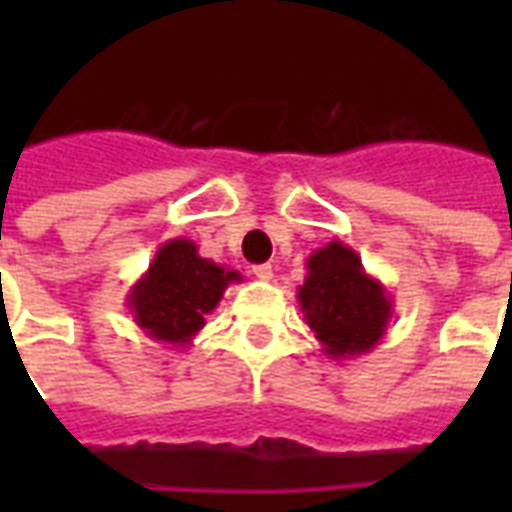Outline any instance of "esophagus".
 I'll return each instance as SVG.
<instances>
[{
	"instance_id": "esophagus-1",
	"label": "esophagus",
	"mask_w": 512,
	"mask_h": 512,
	"mask_svg": "<svg viewBox=\"0 0 512 512\" xmlns=\"http://www.w3.org/2000/svg\"><path fill=\"white\" fill-rule=\"evenodd\" d=\"M257 276V279L260 281H271L273 279V268L268 263H263V265H255V271H252Z\"/></svg>"
}]
</instances>
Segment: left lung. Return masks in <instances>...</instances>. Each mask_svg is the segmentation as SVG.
I'll use <instances>...</instances> for the list:
<instances>
[{
  "instance_id": "obj_1",
  "label": "left lung",
  "mask_w": 512,
  "mask_h": 512,
  "mask_svg": "<svg viewBox=\"0 0 512 512\" xmlns=\"http://www.w3.org/2000/svg\"><path fill=\"white\" fill-rule=\"evenodd\" d=\"M308 276L297 289L300 311L329 358L369 353L382 340L393 316V300L369 276L356 249L329 241L308 257Z\"/></svg>"
}]
</instances>
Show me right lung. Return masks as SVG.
Listing matches in <instances>:
<instances>
[{
    "mask_svg": "<svg viewBox=\"0 0 512 512\" xmlns=\"http://www.w3.org/2000/svg\"><path fill=\"white\" fill-rule=\"evenodd\" d=\"M239 271L199 255L191 239H172L159 247L148 271L132 284L127 308L151 340L185 348L204 329V316L217 308Z\"/></svg>",
    "mask_w": 512,
    "mask_h": 512,
    "instance_id": "add662e5",
    "label": "right lung"
}]
</instances>
